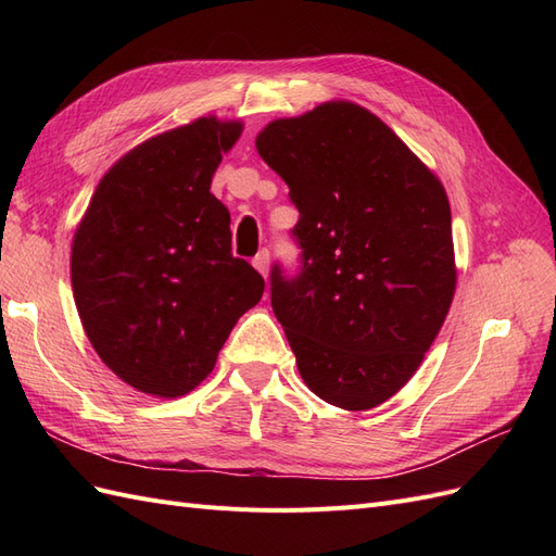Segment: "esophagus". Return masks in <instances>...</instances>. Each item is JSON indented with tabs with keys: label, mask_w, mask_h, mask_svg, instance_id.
<instances>
[{
	"label": "esophagus",
	"mask_w": 556,
	"mask_h": 556,
	"mask_svg": "<svg viewBox=\"0 0 556 556\" xmlns=\"http://www.w3.org/2000/svg\"><path fill=\"white\" fill-rule=\"evenodd\" d=\"M268 262H271V260H268V250H260L257 257L252 260V266H255L257 271L266 278V276H268Z\"/></svg>",
	"instance_id": "obj_1"
}]
</instances>
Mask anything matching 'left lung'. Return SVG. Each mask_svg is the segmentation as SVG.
Instances as JSON below:
<instances>
[{
    "mask_svg": "<svg viewBox=\"0 0 556 556\" xmlns=\"http://www.w3.org/2000/svg\"><path fill=\"white\" fill-rule=\"evenodd\" d=\"M299 208V278L271 274V306L308 390L371 410L406 384L457 288L443 182L378 115L333 99L255 139Z\"/></svg>",
    "mask_w": 556,
    "mask_h": 556,
    "instance_id": "8db88e82",
    "label": "left lung"
}]
</instances>
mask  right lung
<instances>
[{
	"label": "right lung",
	"instance_id": "right-lung-1",
	"mask_svg": "<svg viewBox=\"0 0 556 556\" xmlns=\"http://www.w3.org/2000/svg\"><path fill=\"white\" fill-rule=\"evenodd\" d=\"M243 131L215 115L134 146L99 180L72 241L80 325L137 392L176 399L213 371L264 278L231 255L211 180Z\"/></svg>",
	"mask_w": 556,
	"mask_h": 556
}]
</instances>
